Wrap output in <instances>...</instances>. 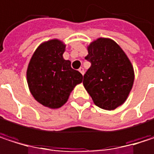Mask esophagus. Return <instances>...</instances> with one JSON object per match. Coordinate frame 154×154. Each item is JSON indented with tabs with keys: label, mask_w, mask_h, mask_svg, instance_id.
Masks as SVG:
<instances>
[{
	"label": "esophagus",
	"mask_w": 154,
	"mask_h": 154,
	"mask_svg": "<svg viewBox=\"0 0 154 154\" xmlns=\"http://www.w3.org/2000/svg\"><path fill=\"white\" fill-rule=\"evenodd\" d=\"M78 70H79V72H80L82 75H84V74H85V69H84V68H80Z\"/></svg>",
	"instance_id": "esophagus-1"
}]
</instances>
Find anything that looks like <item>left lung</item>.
Instances as JSON below:
<instances>
[{
  "label": "left lung",
  "instance_id": "obj_1",
  "mask_svg": "<svg viewBox=\"0 0 154 154\" xmlns=\"http://www.w3.org/2000/svg\"><path fill=\"white\" fill-rule=\"evenodd\" d=\"M85 59L91 63L83 85L94 104L105 110L122 105L134 83V69L118 44L108 38H99L87 47Z\"/></svg>",
  "mask_w": 154,
  "mask_h": 154
}]
</instances>
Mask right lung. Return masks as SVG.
<instances>
[{"label": "right lung", "mask_w": 154, "mask_h": 154, "mask_svg": "<svg viewBox=\"0 0 154 154\" xmlns=\"http://www.w3.org/2000/svg\"><path fill=\"white\" fill-rule=\"evenodd\" d=\"M66 45L54 38L41 43L28 64L26 77L29 90L36 100L49 108H59L69 100L70 92L83 81L82 74L64 60Z\"/></svg>", "instance_id": "add662e5"}]
</instances>
